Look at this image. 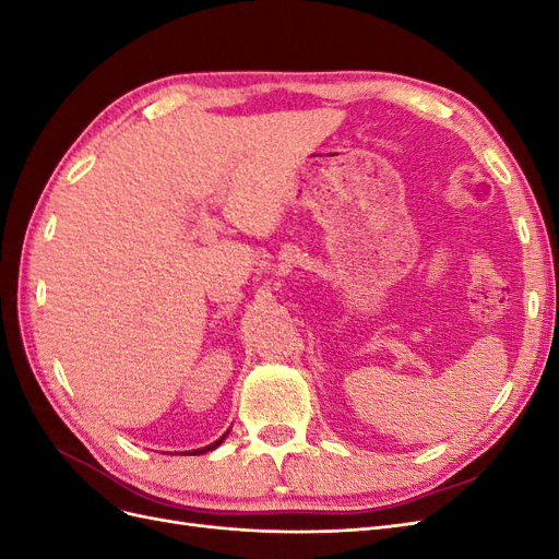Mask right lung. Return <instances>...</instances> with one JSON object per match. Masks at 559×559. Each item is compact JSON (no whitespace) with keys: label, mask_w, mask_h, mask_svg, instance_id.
<instances>
[{"label":"right lung","mask_w":559,"mask_h":559,"mask_svg":"<svg viewBox=\"0 0 559 559\" xmlns=\"http://www.w3.org/2000/svg\"><path fill=\"white\" fill-rule=\"evenodd\" d=\"M222 441H224V438H218L216 443H212V445H207V448H202V450H193V454H202V452H207V450H214L216 445H222Z\"/></svg>","instance_id":"obj_1"}]
</instances>
